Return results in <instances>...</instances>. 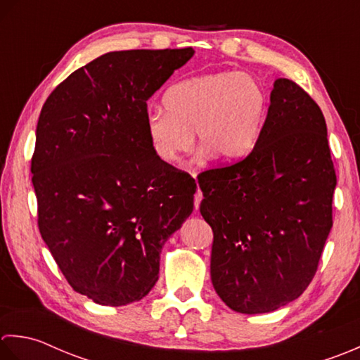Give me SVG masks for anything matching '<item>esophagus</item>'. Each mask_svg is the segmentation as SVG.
<instances>
[{"mask_svg": "<svg viewBox=\"0 0 360 360\" xmlns=\"http://www.w3.org/2000/svg\"><path fill=\"white\" fill-rule=\"evenodd\" d=\"M193 175H194V177H195V174H193ZM202 199H203V194H202V191H200V189H197V193H195V195H194V208H195V211L199 210Z\"/></svg>", "mask_w": 360, "mask_h": 360, "instance_id": "esophagus-1", "label": "esophagus"}]
</instances>
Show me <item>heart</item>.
<instances>
[{
  "label": "heart",
  "instance_id": "heart-1",
  "mask_svg": "<svg viewBox=\"0 0 360 360\" xmlns=\"http://www.w3.org/2000/svg\"><path fill=\"white\" fill-rule=\"evenodd\" d=\"M163 107L166 112L155 110L146 118V131L160 160L172 163L188 153L195 131L200 149L231 163L256 143L266 93L248 72H210L172 85L165 93Z\"/></svg>",
  "mask_w": 360,
  "mask_h": 360
}]
</instances>
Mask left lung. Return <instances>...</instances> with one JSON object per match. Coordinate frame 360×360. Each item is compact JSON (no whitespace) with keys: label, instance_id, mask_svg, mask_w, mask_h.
<instances>
[{"label":"left lung","instance_id":"obj_1","mask_svg":"<svg viewBox=\"0 0 360 360\" xmlns=\"http://www.w3.org/2000/svg\"><path fill=\"white\" fill-rule=\"evenodd\" d=\"M197 180L214 234L211 281L222 302L266 314L302 295L333 229L337 185L325 116L309 94L276 79L253 150Z\"/></svg>","mask_w":360,"mask_h":360}]
</instances>
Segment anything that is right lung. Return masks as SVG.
I'll use <instances>...</instances> for the list:
<instances>
[{"label": "right lung", "mask_w": 360, "mask_h": 360, "mask_svg": "<svg viewBox=\"0 0 360 360\" xmlns=\"http://www.w3.org/2000/svg\"><path fill=\"white\" fill-rule=\"evenodd\" d=\"M193 48L107 53L70 75L41 108L31 161L39 229L76 292L139 302L160 253L194 208L197 185L152 149L148 99Z\"/></svg>", "instance_id": "right-lung-1"}]
</instances>
